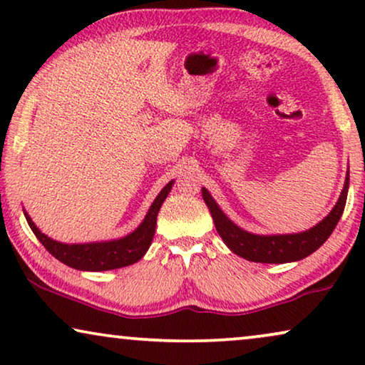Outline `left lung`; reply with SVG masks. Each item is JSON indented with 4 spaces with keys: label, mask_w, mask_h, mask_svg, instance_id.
<instances>
[{
    "label": "left lung",
    "mask_w": 365,
    "mask_h": 365,
    "mask_svg": "<svg viewBox=\"0 0 365 365\" xmlns=\"http://www.w3.org/2000/svg\"><path fill=\"white\" fill-rule=\"evenodd\" d=\"M349 189V171L344 182V189L339 196V201L331 212L322 219L316 226L307 229V231L299 234H274V236H259L251 234L244 229L237 227L226 214H224L214 201L206 187H202V199L211 211L214 226L226 246L234 254L241 256L252 262H266V264H284L301 261L309 254L317 251L327 237L331 236L336 229L339 219H341L344 207L347 201Z\"/></svg>",
    "instance_id": "left-lung-1"
}]
</instances>
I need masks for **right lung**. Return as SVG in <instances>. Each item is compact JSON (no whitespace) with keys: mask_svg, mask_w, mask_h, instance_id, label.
<instances>
[{"mask_svg":"<svg viewBox=\"0 0 365 365\" xmlns=\"http://www.w3.org/2000/svg\"><path fill=\"white\" fill-rule=\"evenodd\" d=\"M171 187L173 181H169L163 187V191L158 194V197L154 199L146 217L139 224L136 231H133L121 239H114V241L63 244L53 241L51 237H48L46 234L39 231L26 212H24V217H26L34 236L39 239V242L46 247V251L53 254L58 261H61L73 269H78V271H109V269L131 266V264L138 262L146 254L153 242L154 231H156L158 212L161 209L164 199L168 197L169 191H171Z\"/></svg>","mask_w":365,"mask_h":365,"instance_id":"1","label":"right lung"}]
</instances>
